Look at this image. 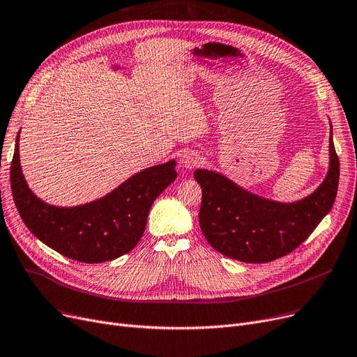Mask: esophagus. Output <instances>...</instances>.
<instances>
[{
	"instance_id": "1",
	"label": "esophagus",
	"mask_w": 357,
	"mask_h": 357,
	"mask_svg": "<svg viewBox=\"0 0 357 357\" xmlns=\"http://www.w3.org/2000/svg\"><path fill=\"white\" fill-rule=\"evenodd\" d=\"M182 165L186 167V169H194V167H198L201 166L202 163V156L197 152H186L183 156H182Z\"/></svg>"
}]
</instances>
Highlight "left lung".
<instances>
[{
	"instance_id": "1",
	"label": "left lung",
	"mask_w": 357,
	"mask_h": 357,
	"mask_svg": "<svg viewBox=\"0 0 357 357\" xmlns=\"http://www.w3.org/2000/svg\"><path fill=\"white\" fill-rule=\"evenodd\" d=\"M340 162L330 140V171L314 194L295 204L268 201L238 188L220 174L198 169L202 188L199 227L224 256L265 264L295 250L330 213L339 188Z\"/></svg>"
}]
</instances>
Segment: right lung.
I'll use <instances>...</instances> for the list:
<instances>
[{
  "mask_svg": "<svg viewBox=\"0 0 357 357\" xmlns=\"http://www.w3.org/2000/svg\"><path fill=\"white\" fill-rule=\"evenodd\" d=\"M176 176L174 160L156 165L98 201L61 208L29 190L18 158V136L10 167L13 198L27 229L50 249L84 264H100L133 250L144 233L153 201Z\"/></svg>",
  "mask_w": 357,
  "mask_h": 357,
  "instance_id": "right-lung-1",
  "label": "right lung"
}]
</instances>
